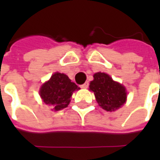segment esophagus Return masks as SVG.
<instances>
[{"label":"esophagus","instance_id":"esophagus-1","mask_svg":"<svg viewBox=\"0 0 160 160\" xmlns=\"http://www.w3.org/2000/svg\"><path fill=\"white\" fill-rule=\"evenodd\" d=\"M88 86H89V82H86V83H84L83 85H81L80 87H81V88H87Z\"/></svg>","mask_w":160,"mask_h":160}]
</instances>
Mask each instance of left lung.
<instances>
[{
	"mask_svg": "<svg viewBox=\"0 0 160 160\" xmlns=\"http://www.w3.org/2000/svg\"><path fill=\"white\" fill-rule=\"evenodd\" d=\"M91 81L90 90L95 94L99 106L107 111H115L125 103L127 93L125 87L104 73H96Z\"/></svg>",
	"mask_w": 160,
	"mask_h": 160,
	"instance_id": "8db88e82",
	"label": "left lung"
}]
</instances>
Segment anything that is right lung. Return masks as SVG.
<instances>
[{
  "label": "right lung",
  "instance_id": "obj_1",
  "mask_svg": "<svg viewBox=\"0 0 160 160\" xmlns=\"http://www.w3.org/2000/svg\"><path fill=\"white\" fill-rule=\"evenodd\" d=\"M79 89L80 87L71 82L66 74L55 73L41 87L40 96L45 104L53 105V110L60 111L68 107L73 92Z\"/></svg>",
  "mask_w": 160,
  "mask_h": 160
}]
</instances>
